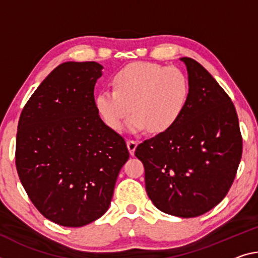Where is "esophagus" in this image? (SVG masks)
Wrapping results in <instances>:
<instances>
[{
    "label": "esophagus",
    "instance_id": "esophagus-1",
    "mask_svg": "<svg viewBox=\"0 0 258 258\" xmlns=\"http://www.w3.org/2000/svg\"><path fill=\"white\" fill-rule=\"evenodd\" d=\"M137 146H138V142L137 141L127 140V148H128L130 154L132 155V156L134 155V151H136V149H137Z\"/></svg>",
    "mask_w": 258,
    "mask_h": 258
}]
</instances>
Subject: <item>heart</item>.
Masks as SVG:
<instances>
[{"instance_id":"heart-1","label":"heart","mask_w":258,"mask_h":258,"mask_svg":"<svg viewBox=\"0 0 258 258\" xmlns=\"http://www.w3.org/2000/svg\"><path fill=\"white\" fill-rule=\"evenodd\" d=\"M113 89L96 94L95 109L110 128L120 131L131 111V132L149 128L151 133L167 132L185 112L190 97V83L177 68L148 62L128 64L114 73Z\"/></svg>"}]
</instances>
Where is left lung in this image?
Returning a JSON list of instances; mask_svg holds the SVG:
<instances>
[{"mask_svg":"<svg viewBox=\"0 0 258 258\" xmlns=\"http://www.w3.org/2000/svg\"><path fill=\"white\" fill-rule=\"evenodd\" d=\"M187 68L190 97L179 121L136 149L145 166L146 190L155 207L182 218L217 206L234 181L242 138L234 104L201 64Z\"/></svg>","mask_w":258,"mask_h":258,"instance_id":"left-lung-1","label":"left lung"}]
</instances>
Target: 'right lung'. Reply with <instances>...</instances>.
<instances>
[{
  "label": "right lung",
  "instance_id": "add662e5",
  "mask_svg": "<svg viewBox=\"0 0 258 258\" xmlns=\"http://www.w3.org/2000/svg\"><path fill=\"white\" fill-rule=\"evenodd\" d=\"M102 69L96 62L58 65L18 121L20 181L36 209L62 226H84L105 214L130 157L124 138L104 124L94 104Z\"/></svg>",
  "mask_w": 258,
  "mask_h": 258
}]
</instances>
